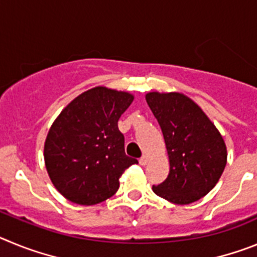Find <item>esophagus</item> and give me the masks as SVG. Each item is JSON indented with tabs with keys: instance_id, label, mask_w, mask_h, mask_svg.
I'll return each mask as SVG.
<instances>
[{
	"instance_id": "34e87169",
	"label": "esophagus",
	"mask_w": 257,
	"mask_h": 257,
	"mask_svg": "<svg viewBox=\"0 0 257 257\" xmlns=\"http://www.w3.org/2000/svg\"><path fill=\"white\" fill-rule=\"evenodd\" d=\"M139 162H140V165H142V166H147V165H148V162H149L148 156H145V154H144V156H143L142 158H140V160H139Z\"/></svg>"
}]
</instances>
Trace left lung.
<instances>
[{"label": "left lung", "instance_id": "obj_1", "mask_svg": "<svg viewBox=\"0 0 257 257\" xmlns=\"http://www.w3.org/2000/svg\"><path fill=\"white\" fill-rule=\"evenodd\" d=\"M145 99L160 123L170 160L169 176L153 185V192L176 205L198 201L216 185L225 169L222 136L184 94L149 92Z\"/></svg>", "mask_w": 257, "mask_h": 257}]
</instances>
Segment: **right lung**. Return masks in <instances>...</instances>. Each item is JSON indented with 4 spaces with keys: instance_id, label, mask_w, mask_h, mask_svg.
Segmentation results:
<instances>
[{
    "instance_id": "obj_1",
    "label": "right lung",
    "mask_w": 257,
    "mask_h": 257,
    "mask_svg": "<svg viewBox=\"0 0 257 257\" xmlns=\"http://www.w3.org/2000/svg\"><path fill=\"white\" fill-rule=\"evenodd\" d=\"M134 96L94 87L77 96L52 123L45 142V165L54 187L77 205L110 198L119 178L138 160L124 153L118 119Z\"/></svg>"
}]
</instances>
